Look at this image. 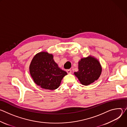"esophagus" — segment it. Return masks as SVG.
Listing matches in <instances>:
<instances>
[{"label":"esophagus","instance_id":"34e87169","mask_svg":"<svg viewBox=\"0 0 127 127\" xmlns=\"http://www.w3.org/2000/svg\"><path fill=\"white\" fill-rule=\"evenodd\" d=\"M66 71H67L68 74H71V72H72V71H71V69H68V70H66Z\"/></svg>","mask_w":127,"mask_h":127}]
</instances>
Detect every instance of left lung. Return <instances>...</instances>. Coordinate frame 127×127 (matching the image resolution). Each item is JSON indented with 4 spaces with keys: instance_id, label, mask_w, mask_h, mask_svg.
<instances>
[{
    "instance_id": "left-lung-1",
    "label": "left lung",
    "mask_w": 127,
    "mask_h": 127,
    "mask_svg": "<svg viewBox=\"0 0 127 127\" xmlns=\"http://www.w3.org/2000/svg\"><path fill=\"white\" fill-rule=\"evenodd\" d=\"M101 72L99 62L95 58L89 56L80 60L78 62V71L74 72V74L82 84L88 85L98 79Z\"/></svg>"
}]
</instances>
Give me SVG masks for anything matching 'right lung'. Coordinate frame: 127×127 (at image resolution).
<instances>
[{"label": "right lung", "mask_w": 127, "mask_h": 127, "mask_svg": "<svg viewBox=\"0 0 127 127\" xmlns=\"http://www.w3.org/2000/svg\"><path fill=\"white\" fill-rule=\"evenodd\" d=\"M30 74L34 83L45 89L54 90L60 85L67 72L58 67L52 54L40 52L34 56L30 66Z\"/></svg>", "instance_id": "1"}]
</instances>
